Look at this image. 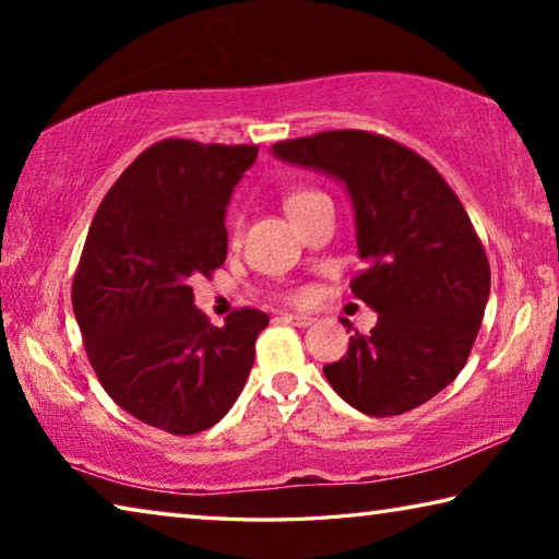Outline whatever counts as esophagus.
<instances>
[{
    "label": "esophagus",
    "instance_id": "esophagus-1",
    "mask_svg": "<svg viewBox=\"0 0 559 559\" xmlns=\"http://www.w3.org/2000/svg\"><path fill=\"white\" fill-rule=\"evenodd\" d=\"M278 320H281V323H288V325H296V328H306V325L313 323V318L298 316V313H281Z\"/></svg>",
    "mask_w": 559,
    "mask_h": 559
}]
</instances>
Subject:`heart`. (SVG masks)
<instances>
[{
  "instance_id": "b5f03b06",
  "label": "heart",
  "mask_w": 559,
  "mask_h": 559,
  "mask_svg": "<svg viewBox=\"0 0 559 559\" xmlns=\"http://www.w3.org/2000/svg\"><path fill=\"white\" fill-rule=\"evenodd\" d=\"M310 197H318V192H290L288 197H286V212H290V210H296L298 204H302V202H308ZM236 226H239V222H236Z\"/></svg>"
}]
</instances>
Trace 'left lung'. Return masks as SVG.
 <instances>
[{"instance_id":"left-lung-1","label":"left lung","mask_w":559,"mask_h":559,"mask_svg":"<svg viewBox=\"0 0 559 559\" xmlns=\"http://www.w3.org/2000/svg\"><path fill=\"white\" fill-rule=\"evenodd\" d=\"M271 153L335 177L353 202L365 269L349 288L377 325L323 367L330 386L367 416L429 402L466 365L490 293L486 251L459 197L421 155L374 132H318Z\"/></svg>"}]
</instances>
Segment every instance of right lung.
<instances>
[{
  "label": "right lung",
  "mask_w": 559,
  "mask_h": 559,
  "mask_svg": "<svg viewBox=\"0 0 559 559\" xmlns=\"http://www.w3.org/2000/svg\"><path fill=\"white\" fill-rule=\"evenodd\" d=\"M257 145L163 140L100 202L73 278V313L103 390L177 437L214 427L249 380L269 316L241 308L212 325L194 276L226 261V204Z\"/></svg>",
  "instance_id": "add662e5"
}]
</instances>
